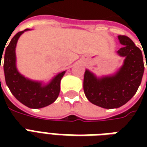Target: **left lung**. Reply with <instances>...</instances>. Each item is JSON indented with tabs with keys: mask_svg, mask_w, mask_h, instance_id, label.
<instances>
[{
	"mask_svg": "<svg viewBox=\"0 0 147 147\" xmlns=\"http://www.w3.org/2000/svg\"><path fill=\"white\" fill-rule=\"evenodd\" d=\"M118 39L123 45L117 52L124 57L122 66L115 73L102 77H97L88 69L84 74L86 98L104 109H117L126 104L136 94L144 72L142 51L128 37L119 35Z\"/></svg>",
	"mask_w": 147,
	"mask_h": 147,
	"instance_id": "8db88e82",
	"label": "left lung"
}]
</instances>
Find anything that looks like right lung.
<instances>
[{"label":"right lung","instance_id":"add662e5","mask_svg":"<svg viewBox=\"0 0 147 147\" xmlns=\"http://www.w3.org/2000/svg\"><path fill=\"white\" fill-rule=\"evenodd\" d=\"M29 30L26 29L18 32L6 47L4 57V71L6 84L15 98L29 108L40 109L49 105L57 100L60 94L61 80L66 71L58 73L48 83L30 80L18 71L16 55V44L21 34ZM2 55L3 53L0 54L1 58H2Z\"/></svg>","mask_w":147,"mask_h":147}]
</instances>
